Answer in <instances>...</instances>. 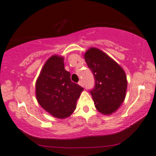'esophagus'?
<instances>
[{
	"label": "esophagus",
	"instance_id": "1",
	"mask_svg": "<svg viewBox=\"0 0 156 156\" xmlns=\"http://www.w3.org/2000/svg\"><path fill=\"white\" fill-rule=\"evenodd\" d=\"M78 84H79L80 86H81V87H83V82L81 81V80H80V81L78 82Z\"/></svg>",
	"mask_w": 156,
	"mask_h": 156
}]
</instances>
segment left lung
Masks as SVG:
<instances>
[{"mask_svg": "<svg viewBox=\"0 0 156 156\" xmlns=\"http://www.w3.org/2000/svg\"><path fill=\"white\" fill-rule=\"evenodd\" d=\"M84 58L95 80L94 87L90 90L95 108L103 114H112L125 98L128 82L125 71L98 48H89Z\"/></svg>", "mask_w": 156, "mask_h": 156, "instance_id": "obj_1", "label": "left lung"}]
</instances>
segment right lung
Segmentation results:
<instances>
[{
    "instance_id": "1",
    "label": "right lung",
    "mask_w": 156,
    "mask_h": 156,
    "mask_svg": "<svg viewBox=\"0 0 156 156\" xmlns=\"http://www.w3.org/2000/svg\"><path fill=\"white\" fill-rule=\"evenodd\" d=\"M83 87L70 79L64 69V57L54 55L47 60L36 82V97L39 105L54 117L64 119L76 108Z\"/></svg>"
}]
</instances>
